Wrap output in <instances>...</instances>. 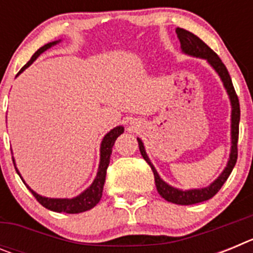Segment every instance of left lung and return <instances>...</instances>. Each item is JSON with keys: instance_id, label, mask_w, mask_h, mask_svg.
<instances>
[{"instance_id": "obj_1", "label": "left lung", "mask_w": 253, "mask_h": 253, "mask_svg": "<svg viewBox=\"0 0 253 253\" xmlns=\"http://www.w3.org/2000/svg\"><path fill=\"white\" fill-rule=\"evenodd\" d=\"M176 34H177L178 40H180L181 44V50L182 53L190 57L195 58H202L205 59L208 63L210 64V67L216 72V75L219 76L220 81L223 82V86H224L225 91H227V95L229 97V101H231V152H229V158H228L227 166L224 167V169L222 171V173L215 178V180L209 184L205 187H198V189H189V190H182L177 189L175 186H171L161 178V176L158 175L157 169H154L153 163L149 160L148 154H147L146 148H144V144H143L142 139L137 138L138 144H139V151L142 153L143 158L146 160V162L151 166L152 171H153L154 175V182H156V187H157V191L161 196H162L165 200L169 203H173V204L178 205H191V204H198V203L205 202V200H209V199L213 198L216 193H218L220 187L223 186L227 178L231 175L232 169H233L234 165L237 162V142H238V128H240V116H241V110H240V101H238V97L236 95V91H234L233 84H232L231 76L228 73L227 68L223 64V62L220 60V58L214 53L207 44L203 42L202 39H199L196 35H194L193 33L190 31L184 30V29L177 28L176 29Z\"/></svg>"}]
</instances>
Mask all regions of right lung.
<instances>
[{"instance_id": "1", "label": "right lung", "mask_w": 253, "mask_h": 253, "mask_svg": "<svg viewBox=\"0 0 253 253\" xmlns=\"http://www.w3.org/2000/svg\"><path fill=\"white\" fill-rule=\"evenodd\" d=\"M62 40H55V42H51V43L45 44L42 48L38 49L34 53V55L31 57V59L29 60L25 66L20 69V72L17 73V76L20 73H22L28 67H30L33 64V62H35L38 57H39L42 53H44L45 50H48L51 46L57 45L58 43H60ZM124 133V126L119 125V126H115L114 129H111L107 134H105V137L102 138L101 144H100V162H99V169H97V173H96L95 178H93L92 184L87 187L86 190H84L81 194H78L75 198H46V196L40 195V194L35 193L34 190L31 189L28 184H26L24 178H22L21 173L19 172L16 167V163L13 160V165H15V169H16L17 173L21 177L22 182L26 185L29 190L31 191V194L35 196L38 202L43 205L46 209L51 210V211H57V213H67V214H77V213H84L87 210L92 209L93 207H96V204L100 202V199L102 196V190H104V184H105V177H106V169L109 167V163H110V156L111 152H113V146L115 143L116 138L119 137L120 134Z\"/></svg>"}]
</instances>
